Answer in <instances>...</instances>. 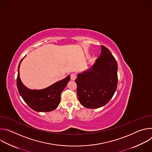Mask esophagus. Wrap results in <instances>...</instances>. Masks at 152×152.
Wrapping results in <instances>:
<instances>
[{
	"label": "esophagus",
	"mask_w": 152,
	"mask_h": 152,
	"mask_svg": "<svg viewBox=\"0 0 152 152\" xmlns=\"http://www.w3.org/2000/svg\"><path fill=\"white\" fill-rule=\"evenodd\" d=\"M70 78H71L72 80H75L77 78V75H76V73H72V74H71Z\"/></svg>",
	"instance_id": "obj_1"
}]
</instances>
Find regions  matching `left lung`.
<instances>
[{"label":"left lung","instance_id":"left-lung-1","mask_svg":"<svg viewBox=\"0 0 152 152\" xmlns=\"http://www.w3.org/2000/svg\"><path fill=\"white\" fill-rule=\"evenodd\" d=\"M102 52L92 67L77 75L75 80L80 104L94 109L107 104L117 86L118 65L110 50L101 46Z\"/></svg>","mask_w":152,"mask_h":152}]
</instances>
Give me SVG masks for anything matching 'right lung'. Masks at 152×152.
Masks as SVG:
<instances>
[{
    "label": "right lung",
    "mask_w": 152,
    "mask_h": 152,
    "mask_svg": "<svg viewBox=\"0 0 152 152\" xmlns=\"http://www.w3.org/2000/svg\"><path fill=\"white\" fill-rule=\"evenodd\" d=\"M23 59H21L18 65L17 78V88L20 96L31 109L37 112H49L55 110L60 103L62 91L70 81V76L46 88L39 90H30L23 84L20 78L19 68Z\"/></svg>",
    "instance_id": "1"
}]
</instances>
